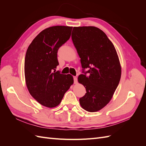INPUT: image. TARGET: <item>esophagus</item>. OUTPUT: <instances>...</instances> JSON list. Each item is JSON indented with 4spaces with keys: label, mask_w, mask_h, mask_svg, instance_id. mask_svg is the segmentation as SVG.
Wrapping results in <instances>:
<instances>
[{
    "label": "esophagus",
    "mask_w": 146,
    "mask_h": 146,
    "mask_svg": "<svg viewBox=\"0 0 146 146\" xmlns=\"http://www.w3.org/2000/svg\"><path fill=\"white\" fill-rule=\"evenodd\" d=\"M74 84H77L78 83L77 78L76 77H74Z\"/></svg>",
    "instance_id": "1"
}]
</instances>
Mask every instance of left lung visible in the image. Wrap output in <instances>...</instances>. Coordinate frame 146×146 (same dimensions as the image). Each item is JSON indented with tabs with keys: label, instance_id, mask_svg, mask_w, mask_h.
<instances>
[{
	"label": "left lung",
	"instance_id": "8db88e82",
	"mask_svg": "<svg viewBox=\"0 0 146 146\" xmlns=\"http://www.w3.org/2000/svg\"><path fill=\"white\" fill-rule=\"evenodd\" d=\"M72 40L80 56L83 69L78 77L86 93L79 99L89 112L102 109L113 98L121 76V66L116 48L106 34L93 26L74 27ZM84 70V69H83ZM86 73L90 74L86 76Z\"/></svg>",
	"mask_w": 146,
	"mask_h": 146
}]
</instances>
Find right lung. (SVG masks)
Instances as JSON below:
<instances>
[{"label": "right lung", "mask_w": 146, "mask_h": 146, "mask_svg": "<svg viewBox=\"0 0 146 146\" xmlns=\"http://www.w3.org/2000/svg\"><path fill=\"white\" fill-rule=\"evenodd\" d=\"M72 27L47 28L34 38L26 52L24 74L27 89L38 103L48 108L58 106L74 83L70 74L56 72L58 48L69 39Z\"/></svg>", "instance_id": "add662e5"}]
</instances>
